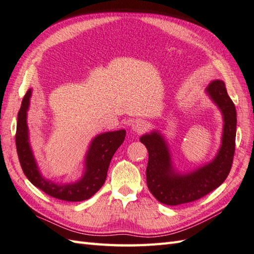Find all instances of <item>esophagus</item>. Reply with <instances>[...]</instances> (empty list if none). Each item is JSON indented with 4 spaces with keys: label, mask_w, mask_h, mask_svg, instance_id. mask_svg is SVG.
<instances>
[{
    "label": "esophagus",
    "mask_w": 254,
    "mask_h": 254,
    "mask_svg": "<svg viewBox=\"0 0 254 254\" xmlns=\"http://www.w3.org/2000/svg\"><path fill=\"white\" fill-rule=\"evenodd\" d=\"M147 123L146 121L141 120V119H136L132 122V129L134 132H137V133H141L146 131L147 128Z\"/></svg>",
    "instance_id": "1"
}]
</instances>
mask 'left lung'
Instances as JSON below:
<instances>
[{
    "label": "left lung",
    "mask_w": 254,
    "mask_h": 254,
    "mask_svg": "<svg viewBox=\"0 0 254 254\" xmlns=\"http://www.w3.org/2000/svg\"><path fill=\"white\" fill-rule=\"evenodd\" d=\"M223 115L222 144L210 163L189 174L175 173L167 144L159 132L142 135L139 140L148 150L146 170L149 191L160 203L176 206L205 196L223 184L230 174L235 152L236 109L222 80H214L206 89Z\"/></svg>",
    "instance_id": "obj_1"
}]
</instances>
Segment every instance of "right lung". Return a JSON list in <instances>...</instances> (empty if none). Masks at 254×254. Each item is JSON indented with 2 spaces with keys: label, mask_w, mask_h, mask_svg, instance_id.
Instances as JSON below:
<instances>
[{
  "label": "right lung",
  "mask_w": 254,
  "mask_h": 254,
  "mask_svg": "<svg viewBox=\"0 0 254 254\" xmlns=\"http://www.w3.org/2000/svg\"><path fill=\"white\" fill-rule=\"evenodd\" d=\"M31 93L32 91L29 90L22 100L18 113L16 131L17 153L24 175L36 188L51 197L66 201H81L90 198L105 183L113 155L126 138V129L97 135L91 141L86 155V172L82 178L74 184L56 185L42 176L30 147L27 112Z\"/></svg>",
  "instance_id": "obj_1"
}]
</instances>
